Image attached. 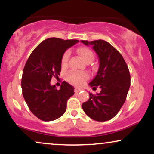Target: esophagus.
<instances>
[{
    "label": "esophagus",
    "mask_w": 154,
    "mask_h": 154,
    "mask_svg": "<svg viewBox=\"0 0 154 154\" xmlns=\"http://www.w3.org/2000/svg\"><path fill=\"white\" fill-rule=\"evenodd\" d=\"M81 91H82V88H75V93H79V92H80Z\"/></svg>",
    "instance_id": "obj_1"
}]
</instances>
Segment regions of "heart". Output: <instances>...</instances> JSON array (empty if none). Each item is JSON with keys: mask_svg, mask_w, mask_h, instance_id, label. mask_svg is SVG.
Listing matches in <instances>:
<instances>
[{"mask_svg": "<svg viewBox=\"0 0 154 154\" xmlns=\"http://www.w3.org/2000/svg\"><path fill=\"white\" fill-rule=\"evenodd\" d=\"M77 54L80 58L86 63H91L94 59V54H93V51L91 49L88 48L86 47H81L79 48L77 51ZM69 57V52L65 53L63 55L62 59H61V66H66L68 62ZM88 75L86 73H78V72H70L68 75H67V79L70 82L73 83V84H80L83 81L87 79Z\"/></svg>", "mask_w": 154, "mask_h": 154, "instance_id": "heart-1", "label": "heart"}]
</instances>
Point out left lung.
Listing matches in <instances>:
<instances>
[{
    "label": "left lung",
    "mask_w": 154,
    "mask_h": 154,
    "mask_svg": "<svg viewBox=\"0 0 154 154\" xmlns=\"http://www.w3.org/2000/svg\"><path fill=\"white\" fill-rule=\"evenodd\" d=\"M81 42L91 45L98 56V70L89 85L93 89L97 86L101 89L97 95L89 92V100L82 103V108L91 119L108 121L117 114L126 100L130 86L128 67L119 51L105 40Z\"/></svg>",
    "instance_id": "left-lung-1"
}]
</instances>
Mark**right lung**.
Masks as SVG:
<instances>
[{
  "label": "right lung",
  "mask_w": 154,
  "mask_h": 154,
  "mask_svg": "<svg viewBox=\"0 0 154 154\" xmlns=\"http://www.w3.org/2000/svg\"><path fill=\"white\" fill-rule=\"evenodd\" d=\"M78 42L48 38L35 48L26 61L22 78V94L31 112L43 121H53L62 116L67 100L75 93V88L68 82H63L58 90L51 80L53 76L60 75L65 51Z\"/></svg>",
  "instance_id": "1"
}]
</instances>
